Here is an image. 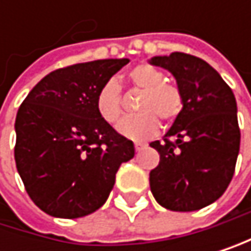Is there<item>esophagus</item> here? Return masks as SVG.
<instances>
[{"instance_id": "1", "label": "esophagus", "mask_w": 251, "mask_h": 251, "mask_svg": "<svg viewBox=\"0 0 251 251\" xmlns=\"http://www.w3.org/2000/svg\"><path fill=\"white\" fill-rule=\"evenodd\" d=\"M144 148V144H141V143H135V151H141Z\"/></svg>"}]
</instances>
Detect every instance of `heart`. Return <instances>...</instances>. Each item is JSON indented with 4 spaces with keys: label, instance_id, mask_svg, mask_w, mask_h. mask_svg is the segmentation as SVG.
<instances>
[{
    "label": "heart",
    "instance_id": "obj_1",
    "mask_svg": "<svg viewBox=\"0 0 251 251\" xmlns=\"http://www.w3.org/2000/svg\"><path fill=\"white\" fill-rule=\"evenodd\" d=\"M128 81L135 89L143 90L135 116L123 119L117 131L131 140H144L155 135L159 129V119L172 122L182 108L184 98L173 84L166 82V75L151 64H138L128 72ZM96 111L99 117L110 125H116L123 113L119 85L111 79L99 89L96 95Z\"/></svg>",
    "mask_w": 251,
    "mask_h": 251
}]
</instances>
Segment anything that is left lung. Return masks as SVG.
<instances>
[{"instance_id":"1","label":"left lung","mask_w":251,"mask_h":251,"mask_svg":"<svg viewBox=\"0 0 251 251\" xmlns=\"http://www.w3.org/2000/svg\"><path fill=\"white\" fill-rule=\"evenodd\" d=\"M172 72L184 108L162 141L151 143L159 164L149 182L155 200L170 211H197L229 187L239 152L233 92L220 74L199 57L172 52L149 61Z\"/></svg>"}]
</instances>
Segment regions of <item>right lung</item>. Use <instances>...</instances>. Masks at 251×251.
Returning <instances> with one entry per match:
<instances>
[{
  "label": "right lung",
  "instance_id": "1",
  "mask_svg": "<svg viewBox=\"0 0 251 251\" xmlns=\"http://www.w3.org/2000/svg\"><path fill=\"white\" fill-rule=\"evenodd\" d=\"M128 58L95 60L48 74L16 116L15 161L31 200L43 212L78 218L107 201L116 173L134 158V143L96 111V95Z\"/></svg>",
  "mask_w": 251,
  "mask_h": 251
}]
</instances>
